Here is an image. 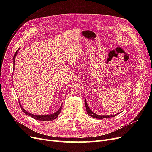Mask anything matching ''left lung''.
Wrapping results in <instances>:
<instances>
[{"mask_svg": "<svg viewBox=\"0 0 152 152\" xmlns=\"http://www.w3.org/2000/svg\"><path fill=\"white\" fill-rule=\"evenodd\" d=\"M84 102H85V105H86V108L87 113L88 114V115H89L90 117H93V118H105L113 117L116 116L118 114V113H117V114H115V115H98L94 113L93 111H91V110L89 108V106L87 105V104L86 99H85Z\"/></svg>", "mask_w": 152, "mask_h": 152, "instance_id": "1", "label": "left lung"}]
</instances>
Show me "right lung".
<instances>
[{"instance_id":"right-lung-1","label":"right lung","mask_w":152,"mask_h":152,"mask_svg":"<svg viewBox=\"0 0 152 152\" xmlns=\"http://www.w3.org/2000/svg\"><path fill=\"white\" fill-rule=\"evenodd\" d=\"M18 49L17 51L16 52V53L15 54V56H14L13 57V64H14V68H15V58L16 56L17 55V53L18 52ZM19 103H20V107L21 108V110H23V112L25 114H26L28 116H31L32 118H34L35 119H36V120H38V121H53L54 119H56L58 115L61 112V108H62V105L60 107V108H59V109L58 110V111L56 112H55L54 113H53V114H49V115H34L32 113H30L28 112H26V110H24V108L22 107V106L20 103V102L19 101Z\"/></svg>"}]
</instances>
